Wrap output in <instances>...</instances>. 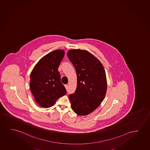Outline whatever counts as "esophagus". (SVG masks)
I'll use <instances>...</instances> for the list:
<instances>
[{
    "label": "esophagus",
    "instance_id": "obj_1",
    "mask_svg": "<svg viewBox=\"0 0 150 150\" xmlns=\"http://www.w3.org/2000/svg\"><path fill=\"white\" fill-rule=\"evenodd\" d=\"M65 86V88H66V90H68V85H67V84H66V85H65V86Z\"/></svg>",
    "mask_w": 150,
    "mask_h": 150
}]
</instances>
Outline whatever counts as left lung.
Listing matches in <instances>:
<instances>
[{
  "label": "left lung",
  "instance_id": "1",
  "mask_svg": "<svg viewBox=\"0 0 150 150\" xmlns=\"http://www.w3.org/2000/svg\"><path fill=\"white\" fill-rule=\"evenodd\" d=\"M67 55L77 76L75 92L69 95L72 109L77 115H88L99 107L106 94L105 69L101 62L86 50H70Z\"/></svg>",
  "mask_w": 150,
  "mask_h": 150
}]
</instances>
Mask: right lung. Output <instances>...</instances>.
Segmentation results:
<instances>
[{"instance_id":"1","label":"right lung","mask_w":150,"mask_h":150,"mask_svg":"<svg viewBox=\"0 0 150 150\" xmlns=\"http://www.w3.org/2000/svg\"><path fill=\"white\" fill-rule=\"evenodd\" d=\"M65 52L56 50L39 60L30 75V88L35 100L40 107L53 106L67 93L58 69Z\"/></svg>"}]
</instances>
